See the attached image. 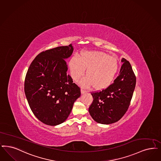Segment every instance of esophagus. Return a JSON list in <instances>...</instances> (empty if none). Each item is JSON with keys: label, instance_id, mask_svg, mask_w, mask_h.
Masks as SVG:
<instances>
[{"label": "esophagus", "instance_id": "34e87169", "mask_svg": "<svg viewBox=\"0 0 161 161\" xmlns=\"http://www.w3.org/2000/svg\"><path fill=\"white\" fill-rule=\"evenodd\" d=\"M86 90H84L83 89H81V94H84V93H86Z\"/></svg>", "mask_w": 161, "mask_h": 161}]
</instances>
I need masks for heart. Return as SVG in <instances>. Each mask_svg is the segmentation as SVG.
<instances>
[{
  "mask_svg": "<svg viewBox=\"0 0 161 161\" xmlns=\"http://www.w3.org/2000/svg\"><path fill=\"white\" fill-rule=\"evenodd\" d=\"M71 75L75 81L82 77L86 70V77L81 81L85 87L93 86L95 90L107 89L113 81L119 69L115 57L102 52H85L79 58L73 57L69 63Z\"/></svg>",
  "mask_w": 161,
  "mask_h": 161,
  "instance_id": "b5f03b06",
  "label": "heart"
}]
</instances>
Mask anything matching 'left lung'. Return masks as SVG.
Masks as SVG:
<instances>
[{"label":"left lung","instance_id":"obj_1","mask_svg":"<svg viewBox=\"0 0 161 161\" xmlns=\"http://www.w3.org/2000/svg\"><path fill=\"white\" fill-rule=\"evenodd\" d=\"M119 75L103 90L91 93L93 101L89 111L97 122L111 124L119 120L128 109L136 84L132 66L125 58Z\"/></svg>","mask_w":161,"mask_h":161}]
</instances>
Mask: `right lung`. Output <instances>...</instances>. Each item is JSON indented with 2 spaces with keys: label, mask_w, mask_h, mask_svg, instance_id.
<instances>
[{
  "label": "right lung",
  "mask_w": 161,
  "mask_h": 161,
  "mask_svg": "<svg viewBox=\"0 0 161 161\" xmlns=\"http://www.w3.org/2000/svg\"><path fill=\"white\" fill-rule=\"evenodd\" d=\"M71 44L40 53L26 73L25 92L33 114L47 125L64 122L80 97V88L68 74L66 58L73 52Z\"/></svg>",
  "instance_id": "right-lung-1"
}]
</instances>
